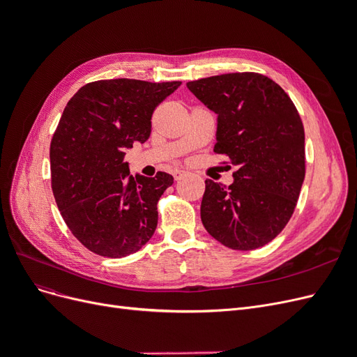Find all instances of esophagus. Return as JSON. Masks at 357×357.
I'll return each instance as SVG.
<instances>
[{
	"label": "esophagus",
	"mask_w": 357,
	"mask_h": 357,
	"mask_svg": "<svg viewBox=\"0 0 357 357\" xmlns=\"http://www.w3.org/2000/svg\"><path fill=\"white\" fill-rule=\"evenodd\" d=\"M185 174H186V172L183 171V169H174V172H172V176H174L176 180H180Z\"/></svg>",
	"instance_id": "esophagus-1"
}]
</instances>
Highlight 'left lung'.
Instances as JSON below:
<instances>
[{"mask_svg":"<svg viewBox=\"0 0 357 357\" xmlns=\"http://www.w3.org/2000/svg\"><path fill=\"white\" fill-rule=\"evenodd\" d=\"M218 114L215 153L236 165L234 183L205 180L201 220L213 238L253 250L283 231L305 177V134L296 107L257 73H229L186 83Z\"/></svg>","mask_w":357,"mask_h":357,"instance_id":"obj_1","label":"left lung"}]
</instances>
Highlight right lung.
Returning a JSON list of instances; mask_svg holds the SVG:
<instances>
[{"label":"right lung","mask_w":357,"mask_h":357,"mask_svg":"<svg viewBox=\"0 0 357 357\" xmlns=\"http://www.w3.org/2000/svg\"><path fill=\"white\" fill-rule=\"evenodd\" d=\"M180 84L98 80L63 110L50 144L52 190L70 231L91 252L123 257L155 234L156 204L174 177H134L125 153L147 142L153 110Z\"/></svg>","instance_id":"right-lung-1"}]
</instances>
